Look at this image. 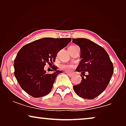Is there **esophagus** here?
<instances>
[{"mask_svg": "<svg viewBox=\"0 0 126 126\" xmlns=\"http://www.w3.org/2000/svg\"><path fill=\"white\" fill-rule=\"evenodd\" d=\"M65 73H66L69 77H72L73 75V73H68V72H65Z\"/></svg>", "mask_w": 126, "mask_h": 126, "instance_id": "34e87169", "label": "esophagus"}]
</instances>
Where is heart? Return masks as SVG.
Listing matches in <instances>:
<instances>
[{
  "instance_id": "heart-1",
  "label": "heart",
  "mask_w": 126,
  "mask_h": 126,
  "mask_svg": "<svg viewBox=\"0 0 126 126\" xmlns=\"http://www.w3.org/2000/svg\"><path fill=\"white\" fill-rule=\"evenodd\" d=\"M73 66L72 65L70 64H62L60 66V68L62 69L66 70V71H70L72 70V69L73 68Z\"/></svg>"
}]
</instances>
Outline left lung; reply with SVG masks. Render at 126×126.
<instances>
[{
    "instance_id": "8db88e82",
    "label": "left lung",
    "mask_w": 126,
    "mask_h": 126,
    "mask_svg": "<svg viewBox=\"0 0 126 126\" xmlns=\"http://www.w3.org/2000/svg\"><path fill=\"white\" fill-rule=\"evenodd\" d=\"M80 48V63L76 68L81 72V81L73 89L77 95L93 99L106 89L113 73V63L104 48L87 38H73ZM86 72L87 75H85Z\"/></svg>"
}]
</instances>
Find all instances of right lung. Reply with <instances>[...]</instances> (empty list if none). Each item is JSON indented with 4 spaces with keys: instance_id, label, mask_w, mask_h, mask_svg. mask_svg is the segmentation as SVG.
I'll return each mask as SVG.
<instances>
[{
    "instance_id": "right-lung-1",
    "label": "right lung",
    "mask_w": 126,
    "mask_h": 126,
    "mask_svg": "<svg viewBox=\"0 0 126 126\" xmlns=\"http://www.w3.org/2000/svg\"><path fill=\"white\" fill-rule=\"evenodd\" d=\"M71 40L70 38H43L20 49L14 67L15 76L23 90L34 97L44 96L50 92L57 76L63 72L54 66V72L47 74L44 67L46 63L49 65L54 61L58 51Z\"/></svg>"
}]
</instances>
